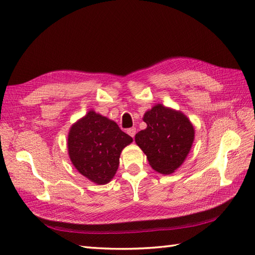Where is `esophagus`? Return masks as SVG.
<instances>
[{"label":"esophagus","mask_w":255,"mask_h":255,"mask_svg":"<svg viewBox=\"0 0 255 255\" xmlns=\"http://www.w3.org/2000/svg\"><path fill=\"white\" fill-rule=\"evenodd\" d=\"M127 133L129 134V136L133 138V137H134V134H136V128L132 127V128H129V129H127Z\"/></svg>","instance_id":"obj_1"}]
</instances>
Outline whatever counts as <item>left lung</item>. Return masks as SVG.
<instances>
[{
	"label": "left lung",
	"instance_id": "left-lung-1",
	"mask_svg": "<svg viewBox=\"0 0 255 255\" xmlns=\"http://www.w3.org/2000/svg\"><path fill=\"white\" fill-rule=\"evenodd\" d=\"M147 128L134 141L147 155L151 167L161 174H171L180 167L191 151L195 129L181 111L154 105L143 115Z\"/></svg>",
	"mask_w": 255,
	"mask_h": 255
}]
</instances>
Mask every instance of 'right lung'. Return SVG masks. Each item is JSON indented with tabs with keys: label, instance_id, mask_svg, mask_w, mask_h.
Segmentation results:
<instances>
[{
	"label": "right lung",
	"instance_id": "obj_1",
	"mask_svg": "<svg viewBox=\"0 0 255 255\" xmlns=\"http://www.w3.org/2000/svg\"><path fill=\"white\" fill-rule=\"evenodd\" d=\"M131 142L115 122L91 110L70 128L68 152L80 174L104 185L115 176L122 151Z\"/></svg>",
	"mask_w": 255,
	"mask_h": 255
}]
</instances>
